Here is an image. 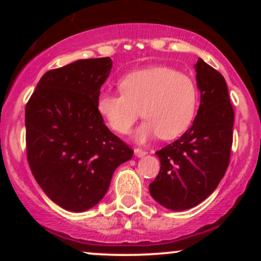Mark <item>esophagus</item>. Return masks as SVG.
Returning a JSON list of instances; mask_svg holds the SVG:
<instances>
[{
  "label": "esophagus",
  "mask_w": 261,
  "mask_h": 261,
  "mask_svg": "<svg viewBox=\"0 0 261 261\" xmlns=\"http://www.w3.org/2000/svg\"><path fill=\"white\" fill-rule=\"evenodd\" d=\"M134 152H135V155H136V157H139V158L145 157V155L147 154V152L143 151V149H141V148H135Z\"/></svg>",
  "instance_id": "1"
}]
</instances>
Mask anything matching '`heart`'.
I'll return each mask as SVG.
<instances>
[{"mask_svg": "<svg viewBox=\"0 0 261 261\" xmlns=\"http://www.w3.org/2000/svg\"><path fill=\"white\" fill-rule=\"evenodd\" d=\"M121 93H101L97 110L112 130L127 134L142 114L146 119L135 140L160 135L162 140L179 137L193 124L199 91L190 76L166 66L143 68L126 74L119 83Z\"/></svg>", "mask_w": 261, "mask_h": 261, "instance_id": "1", "label": "heart"}]
</instances>
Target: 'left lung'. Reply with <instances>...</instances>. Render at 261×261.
<instances>
[{
	"label": "left lung",
	"mask_w": 261,
	"mask_h": 261,
	"mask_svg": "<svg viewBox=\"0 0 261 261\" xmlns=\"http://www.w3.org/2000/svg\"><path fill=\"white\" fill-rule=\"evenodd\" d=\"M200 107L193 125L179 140L155 152L161 162L149 194L163 207L184 211L217 188L229 163L233 113L226 81L201 59L194 66Z\"/></svg>",
	"instance_id": "left-lung-1"
}]
</instances>
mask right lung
Listing matches in <instances>:
<instances>
[{"instance_id":"right-lung-1","label":"right lung","mask_w":261,"mask_h":261,"mask_svg":"<svg viewBox=\"0 0 261 261\" xmlns=\"http://www.w3.org/2000/svg\"><path fill=\"white\" fill-rule=\"evenodd\" d=\"M110 58L79 60L41 77L25 107L27 157L35 180L60 207L83 212L109 189L134 151L97 110Z\"/></svg>"}]
</instances>
